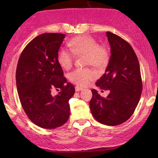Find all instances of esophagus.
<instances>
[{"mask_svg": "<svg viewBox=\"0 0 158 158\" xmlns=\"http://www.w3.org/2000/svg\"><path fill=\"white\" fill-rule=\"evenodd\" d=\"M75 91H81V90H83V88L78 87V86H75Z\"/></svg>", "mask_w": 158, "mask_h": 158, "instance_id": "obj_1", "label": "esophagus"}]
</instances>
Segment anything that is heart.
Wrapping results in <instances>:
<instances>
[{"mask_svg": "<svg viewBox=\"0 0 158 158\" xmlns=\"http://www.w3.org/2000/svg\"><path fill=\"white\" fill-rule=\"evenodd\" d=\"M71 52L75 55L85 56L84 64L103 68L109 60L108 49L99 45L94 38L87 35H81L73 38L68 43ZM70 51L60 49L57 53V61L62 68L68 70L72 66L74 55ZM97 77V73L92 69L77 68L68 75L69 80L78 86H86Z\"/></svg>", "mask_w": 158, "mask_h": 158, "instance_id": "obj_1", "label": "heart"}]
</instances>
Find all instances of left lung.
<instances>
[{"mask_svg":"<svg viewBox=\"0 0 158 158\" xmlns=\"http://www.w3.org/2000/svg\"><path fill=\"white\" fill-rule=\"evenodd\" d=\"M111 46L110 60L104 74L96 81L101 90H109L106 98L91 90L90 109L96 120L116 126L129 119L139 103L142 90L139 63L130 44L122 37L106 32Z\"/></svg>","mask_w":158,"mask_h":158,"instance_id":"left-lung-1","label":"left lung"}]
</instances>
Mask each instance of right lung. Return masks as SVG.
I'll list each match as a JSON object with an SVG mask.
<instances>
[{
	"mask_svg": "<svg viewBox=\"0 0 158 158\" xmlns=\"http://www.w3.org/2000/svg\"><path fill=\"white\" fill-rule=\"evenodd\" d=\"M64 34L44 33L28 44L18 61L16 87L20 102L32 122L44 129H55L70 116L69 100L75 94L57 61ZM60 89L57 96L51 91Z\"/></svg>",
	"mask_w": 158,
	"mask_h": 158,
	"instance_id": "obj_1",
	"label": "right lung"
}]
</instances>
